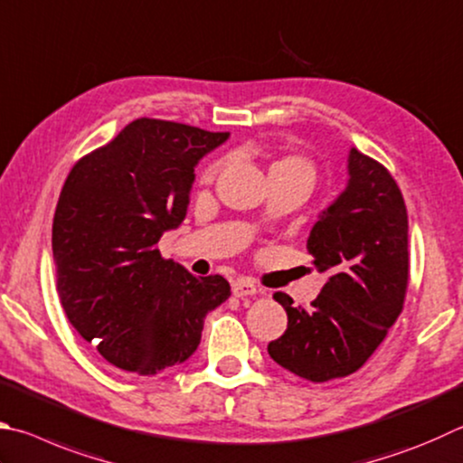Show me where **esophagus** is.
<instances>
[{"label":"esophagus","mask_w":463,"mask_h":463,"mask_svg":"<svg viewBox=\"0 0 463 463\" xmlns=\"http://www.w3.org/2000/svg\"><path fill=\"white\" fill-rule=\"evenodd\" d=\"M232 293L237 298H247V296H255V293H260V289L253 281H247V279H239L232 283Z\"/></svg>","instance_id":"esophagus-1"}]
</instances>
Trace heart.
<instances>
[{"label": "heart", "instance_id": "b5f03b06", "mask_svg": "<svg viewBox=\"0 0 463 463\" xmlns=\"http://www.w3.org/2000/svg\"><path fill=\"white\" fill-rule=\"evenodd\" d=\"M275 170L306 172V174H309V175H312V178H314V167H312V164H309L307 159H304V157H283V159H279V162H275V164L271 165V172H275ZM213 174H214V170H210V172L206 174V180L213 178Z\"/></svg>", "mask_w": 463, "mask_h": 463}]
</instances>
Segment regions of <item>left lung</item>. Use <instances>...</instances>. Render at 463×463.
Returning <instances> with one entry per match:
<instances>
[{"mask_svg": "<svg viewBox=\"0 0 463 463\" xmlns=\"http://www.w3.org/2000/svg\"><path fill=\"white\" fill-rule=\"evenodd\" d=\"M348 182L309 231L307 250L327 283L312 307L288 312V330L267 352L285 371L326 383L356 373L381 346L405 301L409 221L401 190L386 167L356 147L348 151Z\"/></svg>", "mask_w": 463, "mask_h": 463, "instance_id": "1", "label": "left lung"}]
</instances>
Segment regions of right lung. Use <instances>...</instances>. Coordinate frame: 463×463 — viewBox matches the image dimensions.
<instances>
[{"mask_svg":"<svg viewBox=\"0 0 463 463\" xmlns=\"http://www.w3.org/2000/svg\"><path fill=\"white\" fill-rule=\"evenodd\" d=\"M231 133L137 119L72 167L52 224L66 317L107 363L157 374L186 363L204 317L224 304L221 275L194 277L156 247L188 213L194 167Z\"/></svg>","mask_w":463,"mask_h":463,"instance_id":"add662e5","label":"right lung"}]
</instances>
